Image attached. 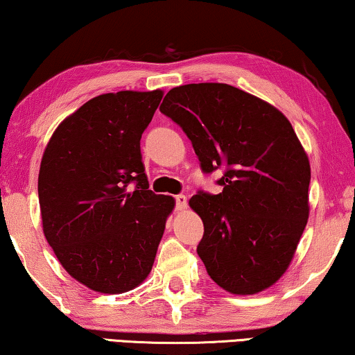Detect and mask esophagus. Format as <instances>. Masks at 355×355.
<instances>
[{
  "instance_id": "obj_1",
  "label": "esophagus",
  "mask_w": 355,
  "mask_h": 355,
  "mask_svg": "<svg viewBox=\"0 0 355 355\" xmlns=\"http://www.w3.org/2000/svg\"><path fill=\"white\" fill-rule=\"evenodd\" d=\"M187 205H188L187 196H183V194L175 196V209L177 210H184L187 209Z\"/></svg>"
}]
</instances>
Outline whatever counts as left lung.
Returning a JSON list of instances; mask_svg holds the SVG:
<instances>
[{
	"label": "left lung",
	"instance_id": "1",
	"mask_svg": "<svg viewBox=\"0 0 355 355\" xmlns=\"http://www.w3.org/2000/svg\"><path fill=\"white\" fill-rule=\"evenodd\" d=\"M161 113L191 140L204 173L223 168L220 194L198 191L189 207L204 236L198 255L234 295L271 287L287 271L309 216V159L290 121L230 84L173 87Z\"/></svg>",
	"mask_w": 355,
	"mask_h": 355
}]
</instances>
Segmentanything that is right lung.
<instances>
[{
    "instance_id": "add662e5",
    "label": "right lung",
    "mask_w": 355,
    "mask_h": 355,
    "mask_svg": "<svg viewBox=\"0 0 355 355\" xmlns=\"http://www.w3.org/2000/svg\"><path fill=\"white\" fill-rule=\"evenodd\" d=\"M162 95L94 97L62 121L42 155V231L65 271L94 292L124 293L144 282L175 205L148 189L140 151Z\"/></svg>"
}]
</instances>
